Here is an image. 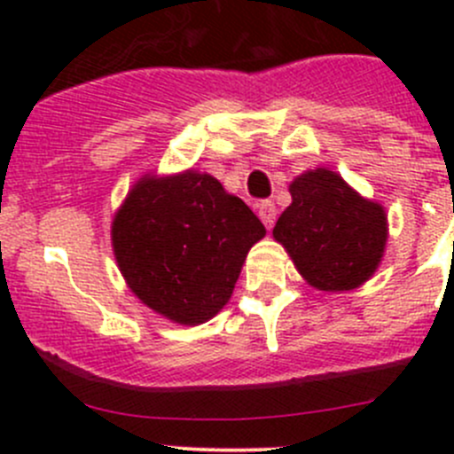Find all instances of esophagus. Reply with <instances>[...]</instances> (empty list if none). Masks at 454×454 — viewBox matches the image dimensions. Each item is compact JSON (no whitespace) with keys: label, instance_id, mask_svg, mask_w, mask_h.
<instances>
[{"label":"esophagus","instance_id":"obj_1","mask_svg":"<svg viewBox=\"0 0 454 454\" xmlns=\"http://www.w3.org/2000/svg\"><path fill=\"white\" fill-rule=\"evenodd\" d=\"M259 217L261 222L265 223V228L274 226V219H277V206H274L272 200H263L259 204Z\"/></svg>","mask_w":454,"mask_h":454}]
</instances>
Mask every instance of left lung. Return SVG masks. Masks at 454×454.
<instances>
[{"mask_svg":"<svg viewBox=\"0 0 454 454\" xmlns=\"http://www.w3.org/2000/svg\"><path fill=\"white\" fill-rule=\"evenodd\" d=\"M292 204L272 235L296 270L325 292L354 290L378 268L387 244L382 206L360 198L338 173H303L290 186Z\"/></svg>","mask_w":454,"mask_h":454,"instance_id":"left-lung-1","label":"left lung"}]
</instances>
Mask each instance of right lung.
Listing matches in <instances>:
<instances>
[{"mask_svg": "<svg viewBox=\"0 0 454 454\" xmlns=\"http://www.w3.org/2000/svg\"><path fill=\"white\" fill-rule=\"evenodd\" d=\"M265 235L259 217L215 177H142L112 228L118 268L153 312L200 325L228 303L246 254Z\"/></svg>", "mask_w": 454, "mask_h": 454, "instance_id": "add662e5", "label": "right lung"}]
</instances>
